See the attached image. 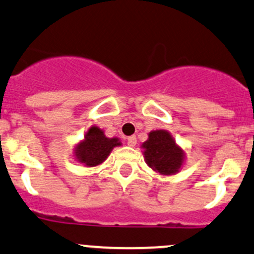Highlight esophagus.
I'll return each instance as SVG.
<instances>
[{
    "mask_svg": "<svg viewBox=\"0 0 254 254\" xmlns=\"http://www.w3.org/2000/svg\"><path fill=\"white\" fill-rule=\"evenodd\" d=\"M136 142H137V141H136V136L135 135L129 136V137H127V145L131 146V147L136 146Z\"/></svg>",
    "mask_w": 254,
    "mask_h": 254,
    "instance_id": "34e87169",
    "label": "esophagus"
}]
</instances>
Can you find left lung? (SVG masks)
<instances>
[{
	"label": "left lung",
	"instance_id": "1",
	"mask_svg": "<svg viewBox=\"0 0 254 254\" xmlns=\"http://www.w3.org/2000/svg\"><path fill=\"white\" fill-rule=\"evenodd\" d=\"M143 157L149 168L162 175H173L184 164L185 152L175 143L170 132L156 130L148 134V140L142 143Z\"/></svg>",
	"mask_w": 254,
	"mask_h": 254
}]
</instances>
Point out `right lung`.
Masks as SVG:
<instances>
[{"label": "right lung", "instance_id": "right-lung-1", "mask_svg": "<svg viewBox=\"0 0 254 254\" xmlns=\"http://www.w3.org/2000/svg\"><path fill=\"white\" fill-rule=\"evenodd\" d=\"M122 145L119 138L106 137L102 130L97 127H90L85 135L84 141L74 149L76 161L86 167H96L106 161L112 149Z\"/></svg>", "mask_w": 254, "mask_h": 254}]
</instances>
